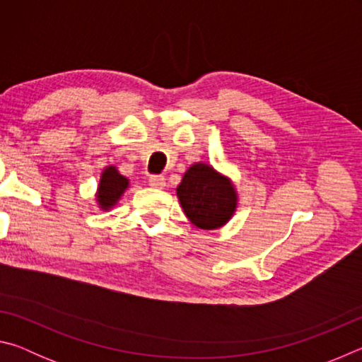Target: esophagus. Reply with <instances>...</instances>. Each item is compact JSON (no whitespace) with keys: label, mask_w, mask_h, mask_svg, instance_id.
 <instances>
[{"label":"esophagus","mask_w":362,"mask_h":362,"mask_svg":"<svg viewBox=\"0 0 362 362\" xmlns=\"http://www.w3.org/2000/svg\"><path fill=\"white\" fill-rule=\"evenodd\" d=\"M148 183L155 188H163L164 185H166V179H164L163 175H150Z\"/></svg>","instance_id":"obj_1"}]
</instances>
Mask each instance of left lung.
Wrapping results in <instances>:
<instances>
[{
  "label": "left lung",
  "mask_w": 362,
  "mask_h": 362,
  "mask_svg": "<svg viewBox=\"0 0 362 362\" xmlns=\"http://www.w3.org/2000/svg\"><path fill=\"white\" fill-rule=\"evenodd\" d=\"M177 196L187 217L203 230L225 225L236 207V194L231 183L211 166L201 163L187 170L177 187Z\"/></svg>",
  "instance_id": "1"
}]
</instances>
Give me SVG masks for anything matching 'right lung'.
<instances>
[{"label":"right lung","mask_w":362,"mask_h":362,"mask_svg":"<svg viewBox=\"0 0 362 362\" xmlns=\"http://www.w3.org/2000/svg\"><path fill=\"white\" fill-rule=\"evenodd\" d=\"M127 188V179L118 174V170L115 168H107L103 170L102 179H100V187H99V203L103 207V209H108L112 207L121 193Z\"/></svg>","instance_id":"1"}]
</instances>
